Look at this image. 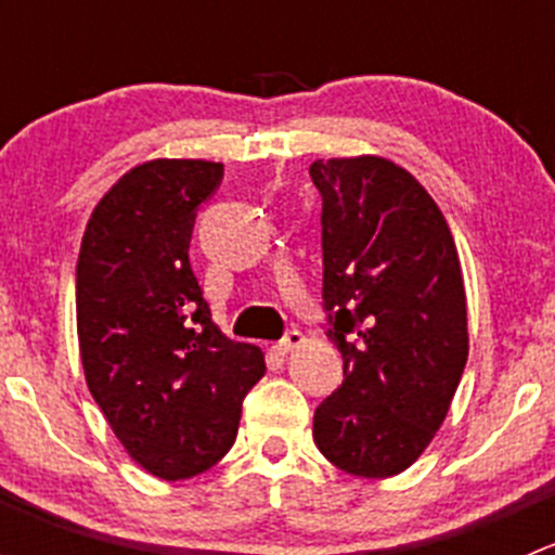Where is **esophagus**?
Returning <instances> with one entry per match:
<instances>
[{
  "mask_svg": "<svg viewBox=\"0 0 555 555\" xmlns=\"http://www.w3.org/2000/svg\"><path fill=\"white\" fill-rule=\"evenodd\" d=\"M300 344H304V333H300V330H289V333L284 335L282 340H279V344H276V349L282 351V354H289V351H293V349H298Z\"/></svg>",
  "mask_w": 555,
  "mask_h": 555,
  "instance_id": "esophagus-1",
  "label": "esophagus"
}]
</instances>
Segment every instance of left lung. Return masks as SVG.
Masks as SVG:
<instances>
[{
    "instance_id": "8db88e82",
    "label": "left lung",
    "mask_w": 555,
    "mask_h": 555,
    "mask_svg": "<svg viewBox=\"0 0 555 555\" xmlns=\"http://www.w3.org/2000/svg\"><path fill=\"white\" fill-rule=\"evenodd\" d=\"M322 298L344 384L313 413V443L357 478L411 467L467 365V298L451 228L413 173L378 155L313 160Z\"/></svg>"
}]
</instances>
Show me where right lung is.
<instances>
[{
	"label": "right lung",
	"mask_w": 555,
	"mask_h": 555,
	"mask_svg": "<svg viewBox=\"0 0 555 555\" xmlns=\"http://www.w3.org/2000/svg\"><path fill=\"white\" fill-rule=\"evenodd\" d=\"M222 164L158 158L122 173L77 257V338L88 389L147 473L184 480L231 451L262 351L225 338L190 268L195 211Z\"/></svg>",
	"instance_id": "add662e5"
}]
</instances>
